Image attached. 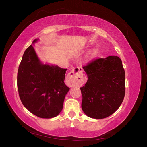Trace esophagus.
<instances>
[{"label":"esophagus","mask_w":147,"mask_h":147,"mask_svg":"<svg viewBox=\"0 0 147 147\" xmlns=\"http://www.w3.org/2000/svg\"><path fill=\"white\" fill-rule=\"evenodd\" d=\"M86 80V76L84 74V70L82 67H75L69 73L67 81L70 86H79L84 84Z\"/></svg>","instance_id":"esophagus-1"}]
</instances>
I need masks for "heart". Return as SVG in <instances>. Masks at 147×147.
Here are the masks:
<instances>
[{
	"mask_svg": "<svg viewBox=\"0 0 147 147\" xmlns=\"http://www.w3.org/2000/svg\"><path fill=\"white\" fill-rule=\"evenodd\" d=\"M97 53H98L97 50L94 49V50H93V51L91 52L90 54H89V56H90L91 58H93V57H94L96 55V54H97Z\"/></svg>",
	"mask_w": 147,
	"mask_h": 147,
	"instance_id": "1",
	"label": "heart"
}]
</instances>
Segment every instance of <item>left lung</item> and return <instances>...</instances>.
I'll return each mask as SVG.
<instances>
[{"instance_id": "left-lung-1", "label": "left lung", "mask_w": 147, "mask_h": 147, "mask_svg": "<svg viewBox=\"0 0 147 147\" xmlns=\"http://www.w3.org/2000/svg\"><path fill=\"white\" fill-rule=\"evenodd\" d=\"M83 69L88 74V82L80 88L83 111L91 118L109 117L120 107L125 94L121 59L113 56L94 59Z\"/></svg>"}]
</instances>
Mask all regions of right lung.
Here are the masks:
<instances>
[{
  "mask_svg": "<svg viewBox=\"0 0 147 147\" xmlns=\"http://www.w3.org/2000/svg\"><path fill=\"white\" fill-rule=\"evenodd\" d=\"M66 71L42 63L30 45L24 51L17 73V88L24 106L40 118L58 115L69 90L64 83Z\"/></svg>",
  "mask_w": 147,
  "mask_h": 147,
  "instance_id": "add662e5",
  "label": "right lung"
}]
</instances>
